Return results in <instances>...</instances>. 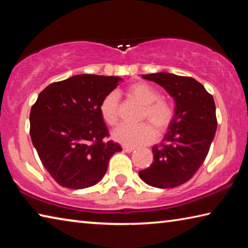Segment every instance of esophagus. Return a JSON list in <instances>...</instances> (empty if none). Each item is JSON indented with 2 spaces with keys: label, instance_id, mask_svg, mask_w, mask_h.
Returning <instances> with one entry per match:
<instances>
[{
  "label": "esophagus",
  "instance_id": "1",
  "mask_svg": "<svg viewBox=\"0 0 248 248\" xmlns=\"http://www.w3.org/2000/svg\"><path fill=\"white\" fill-rule=\"evenodd\" d=\"M123 150L124 151V152H127V153H131L132 151L134 150V148H132V146H127V145H124V146H123Z\"/></svg>",
  "mask_w": 248,
  "mask_h": 248
}]
</instances>
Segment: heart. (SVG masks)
Wrapping results in <instances>:
<instances>
[{"label":"heart","mask_w":248,"mask_h":248,"mask_svg":"<svg viewBox=\"0 0 248 248\" xmlns=\"http://www.w3.org/2000/svg\"><path fill=\"white\" fill-rule=\"evenodd\" d=\"M128 97L142 105L139 124H120L112 132V139L127 146L148 144L154 139V130L161 134L165 132L173 123L175 108L165 98L159 97V93L152 85L138 82L127 89ZM99 114L104 123L114 127L119 121V97L115 92H109L99 103ZM155 129H153L152 127Z\"/></svg>","instance_id":"1"}]
</instances>
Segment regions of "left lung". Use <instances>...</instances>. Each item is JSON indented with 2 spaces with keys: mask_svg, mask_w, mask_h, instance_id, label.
Masks as SVG:
<instances>
[{
  "mask_svg": "<svg viewBox=\"0 0 248 248\" xmlns=\"http://www.w3.org/2000/svg\"><path fill=\"white\" fill-rule=\"evenodd\" d=\"M142 78L164 87L176 106L164 139L152 148V164L139 176L150 186L177 187L188 182L207 157L217 125L215 100L192 78L166 72Z\"/></svg>",
  "mask_w": 248,
  "mask_h": 248,
  "instance_id": "1",
  "label": "left lung"
}]
</instances>
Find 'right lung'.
I'll list each match as a JSON object with an SVG mask.
<instances>
[{"label": "right lung", "mask_w": 248, "mask_h": 248, "mask_svg": "<svg viewBox=\"0 0 248 248\" xmlns=\"http://www.w3.org/2000/svg\"><path fill=\"white\" fill-rule=\"evenodd\" d=\"M118 77L74 75L48 85L32 105L31 138L45 169L62 187L83 189L97 184L118 143L105 141L108 130L99 103L118 86Z\"/></svg>", "instance_id": "obj_1"}]
</instances>
